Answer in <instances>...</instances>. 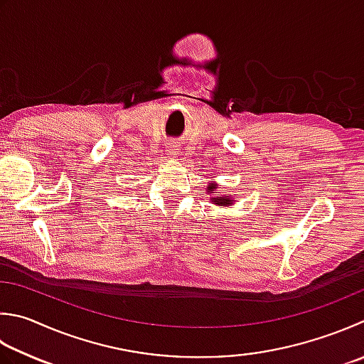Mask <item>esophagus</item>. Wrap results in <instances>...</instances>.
Masks as SVG:
<instances>
[{"label": "esophagus", "instance_id": "esophagus-1", "mask_svg": "<svg viewBox=\"0 0 364 364\" xmlns=\"http://www.w3.org/2000/svg\"><path fill=\"white\" fill-rule=\"evenodd\" d=\"M177 150H179V149H177V146H169L168 154H169V155H173V156H176V155H177Z\"/></svg>", "mask_w": 364, "mask_h": 364}]
</instances>
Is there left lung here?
I'll return each instance as SVG.
<instances>
[{
	"label": "left lung",
	"instance_id": "left-lung-1",
	"mask_svg": "<svg viewBox=\"0 0 364 364\" xmlns=\"http://www.w3.org/2000/svg\"><path fill=\"white\" fill-rule=\"evenodd\" d=\"M217 187H218V185H217L214 181L209 182V185H208V190H205V191H208L209 195H212V196H210V201L214 203V204H217V205H231V204H232L231 196L218 195Z\"/></svg>",
	"mask_w": 364,
	"mask_h": 364
}]
</instances>
